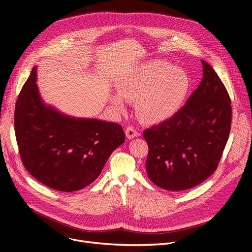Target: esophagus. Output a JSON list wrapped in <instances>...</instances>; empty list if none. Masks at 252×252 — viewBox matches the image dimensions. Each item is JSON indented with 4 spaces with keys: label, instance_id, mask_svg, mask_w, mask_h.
<instances>
[{
    "label": "esophagus",
    "instance_id": "1",
    "mask_svg": "<svg viewBox=\"0 0 252 252\" xmlns=\"http://www.w3.org/2000/svg\"><path fill=\"white\" fill-rule=\"evenodd\" d=\"M140 134L138 133V130L131 126H128L126 129V136L127 139H133V138H136L138 137Z\"/></svg>",
    "mask_w": 252,
    "mask_h": 252
}]
</instances>
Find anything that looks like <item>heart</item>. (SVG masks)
<instances>
[{
	"mask_svg": "<svg viewBox=\"0 0 252 252\" xmlns=\"http://www.w3.org/2000/svg\"><path fill=\"white\" fill-rule=\"evenodd\" d=\"M189 90V77L181 69L159 61L144 64L127 74L119 85V95L111 98L119 112L126 110L125 100H137L143 121L161 123L180 109Z\"/></svg>",
	"mask_w": 252,
	"mask_h": 252,
	"instance_id": "obj_1",
	"label": "heart"
}]
</instances>
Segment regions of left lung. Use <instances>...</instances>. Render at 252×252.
Masks as SVG:
<instances>
[{"label":"left lung","instance_id":"obj_1","mask_svg":"<svg viewBox=\"0 0 252 252\" xmlns=\"http://www.w3.org/2000/svg\"><path fill=\"white\" fill-rule=\"evenodd\" d=\"M201 62L203 78L186 104L173 117L143 131L149 148L148 177L168 191L191 189L213 175L229 139L230 96L215 69Z\"/></svg>","mask_w":252,"mask_h":252}]
</instances>
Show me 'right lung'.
<instances>
[{"label": "right lung", "mask_w": 252, "mask_h": 252, "mask_svg": "<svg viewBox=\"0 0 252 252\" xmlns=\"http://www.w3.org/2000/svg\"><path fill=\"white\" fill-rule=\"evenodd\" d=\"M35 67L15 105L14 129L21 161L45 186L62 192L94 182L110 154L125 142L123 126L63 115L47 107L35 85Z\"/></svg>", "instance_id": "1"}]
</instances>
